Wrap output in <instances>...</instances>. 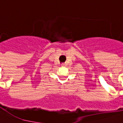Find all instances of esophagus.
I'll return each mask as SVG.
<instances>
[{"label":"esophagus","instance_id":"esophagus-1","mask_svg":"<svg viewBox=\"0 0 123 123\" xmlns=\"http://www.w3.org/2000/svg\"><path fill=\"white\" fill-rule=\"evenodd\" d=\"M66 64H62V66H66Z\"/></svg>","mask_w":123,"mask_h":123}]
</instances>
